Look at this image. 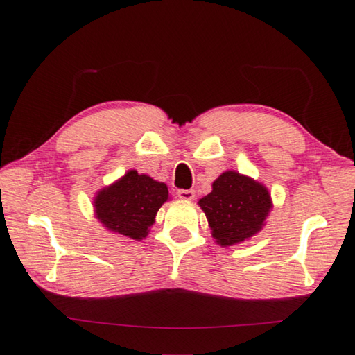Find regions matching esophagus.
Returning <instances> with one entry per match:
<instances>
[{
	"label": "esophagus",
	"mask_w": 355,
	"mask_h": 355,
	"mask_svg": "<svg viewBox=\"0 0 355 355\" xmlns=\"http://www.w3.org/2000/svg\"><path fill=\"white\" fill-rule=\"evenodd\" d=\"M177 196L180 197V199H183V200H194L196 191L194 189H178Z\"/></svg>",
	"instance_id": "34e87169"
}]
</instances>
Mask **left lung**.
<instances>
[{
	"label": "left lung",
	"mask_w": 355,
	"mask_h": 355,
	"mask_svg": "<svg viewBox=\"0 0 355 355\" xmlns=\"http://www.w3.org/2000/svg\"><path fill=\"white\" fill-rule=\"evenodd\" d=\"M218 244L233 245L261 230L271 209V196L263 184L227 171L213 183V191L199 200Z\"/></svg>",
	"instance_id": "left-lung-1"
}]
</instances>
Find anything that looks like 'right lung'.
Segmentation results:
<instances>
[{
  "label": "right lung",
  "mask_w": 355,
  "mask_h": 355,
  "mask_svg": "<svg viewBox=\"0 0 355 355\" xmlns=\"http://www.w3.org/2000/svg\"><path fill=\"white\" fill-rule=\"evenodd\" d=\"M169 199L164 183L130 171L117 183L101 189L95 197V214L107 230L142 239L161 205Z\"/></svg>",
  "instance_id": "obj_1"
}]
</instances>
